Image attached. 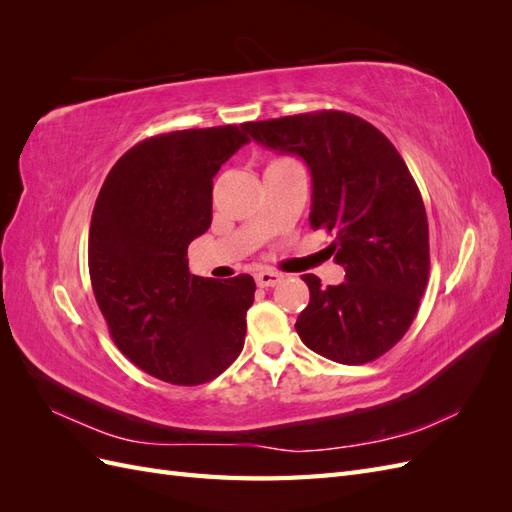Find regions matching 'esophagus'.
<instances>
[{"instance_id":"1","label":"esophagus","mask_w":512,"mask_h":512,"mask_svg":"<svg viewBox=\"0 0 512 512\" xmlns=\"http://www.w3.org/2000/svg\"><path fill=\"white\" fill-rule=\"evenodd\" d=\"M280 280H282V273H275V271H258L256 273V284L260 288L275 286V284H280Z\"/></svg>"}]
</instances>
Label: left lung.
<instances>
[{"mask_svg": "<svg viewBox=\"0 0 512 512\" xmlns=\"http://www.w3.org/2000/svg\"><path fill=\"white\" fill-rule=\"evenodd\" d=\"M256 143L299 156L312 175V228L346 282L322 288L303 275L309 305L301 342L324 359L363 365L391 350L418 312L429 277V226L421 192L399 151L378 128L342 111L243 123Z\"/></svg>", "mask_w": 512, "mask_h": 512, "instance_id": "left-lung-1", "label": "left lung"}]
</instances>
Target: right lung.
Segmentation results:
<instances>
[{"mask_svg":"<svg viewBox=\"0 0 512 512\" xmlns=\"http://www.w3.org/2000/svg\"><path fill=\"white\" fill-rule=\"evenodd\" d=\"M250 138L243 126L151 136L104 179L89 226V275L113 342L149 376L218 378L245 342L254 277L218 282L188 267L211 226L213 177Z\"/></svg>","mask_w":512,"mask_h":512,"instance_id":"right-lung-1","label":"right lung"}]
</instances>
